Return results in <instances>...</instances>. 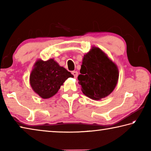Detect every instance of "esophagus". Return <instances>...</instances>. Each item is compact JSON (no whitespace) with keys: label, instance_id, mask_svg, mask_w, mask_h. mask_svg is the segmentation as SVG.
Wrapping results in <instances>:
<instances>
[{"label":"esophagus","instance_id":"esophagus-1","mask_svg":"<svg viewBox=\"0 0 151 151\" xmlns=\"http://www.w3.org/2000/svg\"><path fill=\"white\" fill-rule=\"evenodd\" d=\"M72 74H73V76H75V78L77 77V76H78V72H77V71H73Z\"/></svg>","mask_w":151,"mask_h":151}]
</instances>
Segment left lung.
<instances>
[{
	"label": "left lung",
	"instance_id": "left-lung-1",
	"mask_svg": "<svg viewBox=\"0 0 151 151\" xmlns=\"http://www.w3.org/2000/svg\"><path fill=\"white\" fill-rule=\"evenodd\" d=\"M78 76L84 94L101 100L111 94L119 79V69L103 50L93 47L85 55Z\"/></svg>",
	"mask_w": 151,
	"mask_h": 151
}]
</instances>
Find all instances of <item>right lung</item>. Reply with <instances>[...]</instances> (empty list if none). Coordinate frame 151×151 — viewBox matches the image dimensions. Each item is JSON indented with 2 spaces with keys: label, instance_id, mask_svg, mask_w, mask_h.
I'll return each instance as SVG.
<instances>
[{
  "label": "right lung",
  "instance_id": "1",
  "mask_svg": "<svg viewBox=\"0 0 151 151\" xmlns=\"http://www.w3.org/2000/svg\"><path fill=\"white\" fill-rule=\"evenodd\" d=\"M73 75L54 60H38L30 75V84L42 99H49L57 93L63 83Z\"/></svg>",
  "mask_w": 151,
  "mask_h": 151
}]
</instances>
